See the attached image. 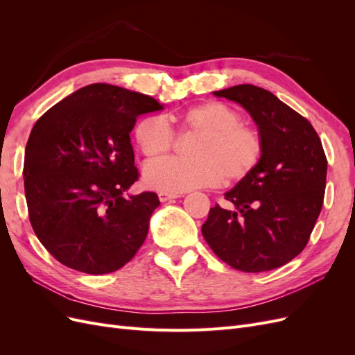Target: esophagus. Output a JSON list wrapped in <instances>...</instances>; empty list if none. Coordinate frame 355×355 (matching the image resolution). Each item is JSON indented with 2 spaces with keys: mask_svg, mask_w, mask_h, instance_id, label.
<instances>
[{
  "mask_svg": "<svg viewBox=\"0 0 355 355\" xmlns=\"http://www.w3.org/2000/svg\"><path fill=\"white\" fill-rule=\"evenodd\" d=\"M158 197H159L161 202H166V201H170V200H175V198L182 197V194H173V192H163V191H161L159 194H158Z\"/></svg>",
  "mask_w": 355,
  "mask_h": 355,
  "instance_id": "34e87169",
  "label": "esophagus"
}]
</instances>
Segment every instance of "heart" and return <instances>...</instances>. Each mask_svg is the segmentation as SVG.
I'll return each instance as SVG.
<instances>
[{
	"label": "heart",
	"mask_w": 355,
	"mask_h": 355,
	"mask_svg": "<svg viewBox=\"0 0 355 355\" xmlns=\"http://www.w3.org/2000/svg\"><path fill=\"white\" fill-rule=\"evenodd\" d=\"M178 135H198L188 149V159L168 158L146 167L148 187L163 192L216 187L222 179L234 184L250 176L259 166L263 141L254 127L241 123L240 112L230 105L211 101L170 116ZM139 151L148 161L164 158L175 145V133L163 116L142 118L135 128Z\"/></svg>",
	"instance_id": "heart-1"
}]
</instances>
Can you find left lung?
I'll list each match as a JSON object with an SVG mask.
<instances>
[{
  "label": "left lung",
  "instance_id": "obj_1",
  "mask_svg": "<svg viewBox=\"0 0 355 355\" xmlns=\"http://www.w3.org/2000/svg\"><path fill=\"white\" fill-rule=\"evenodd\" d=\"M240 103L263 141L259 166L211 207L201 227L220 261L243 272L283 266L305 249L323 207L327 158L311 123L252 84L213 92Z\"/></svg>",
  "mask_w": 355,
  "mask_h": 355
}]
</instances>
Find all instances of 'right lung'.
I'll list each match as a JSON object with an SVG mask.
<instances>
[{"instance_id": "add662e5", "label": "right lung", "mask_w": 355, "mask_h": 355, "mask_svg": "<svg viewBox=\"0 0 355 355\" xmlns=\"http://www.w3.org/2000/svg\"><path fill=\"white\" fill-rule=\"evenodd\" d=\"M163 110L154 98L96 83L50 108L25 149V196L34 232L72 270H120L141 249L155 192L125 197L139 179L130 132L136 118Z\"/></svg>"}]
</instances>
